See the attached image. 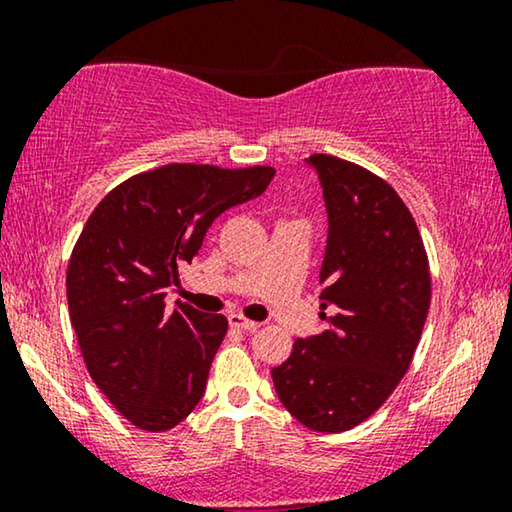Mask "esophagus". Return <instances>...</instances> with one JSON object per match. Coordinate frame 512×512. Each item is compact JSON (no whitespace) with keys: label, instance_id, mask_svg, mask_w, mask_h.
I'll return each instance as SVG.
<instances>
[{"label":"esophagus","instance_id":"34e87169","mask_svg":"<svg viewBox=\"0 0 512 512\" xmlns=\"http://www.w3.org/2000/svg\"><path fill=\"white\" fill-rule=\"evenodd\" d=\"M228 321H230V326L233 328H240V331H244V333H256L258 331V321H251V319H244L242 314H230L228 317Z\"/></svg>","mask_w":512,"mask_h":512}]
</instances>
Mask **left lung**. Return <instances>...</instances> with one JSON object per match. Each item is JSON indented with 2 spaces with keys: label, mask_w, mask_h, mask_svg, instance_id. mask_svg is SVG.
<instances>
[{
  "label": "left lung",
  "mask_w": 512,
  "mask_h": 512,
  "mask_svg": "<svg viewBox=\"0 0 512 512\" xmlns=\"http://www.w3.org/2000/svg\"><path fill=\"white\" fill-rule=\"evenodd\" d=\"M305 163L317 172L328 214L319 272L326 328L293 342L272 382L300 424L340 433L373 415L408 373L431 275L417 223L387 181L326 153Z\"/></svg>",
  "instance_id": "obj_1"
}]
</instances>
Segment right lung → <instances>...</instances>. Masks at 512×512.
I'll return each mask as SVG.
<instances>
[{"mask_svg":"<svg viewBox=\"0 0 512 512\" xmlns=\"http://www.w3.org/2000/svg\"><path fill=\"white\" fill-rule=\"evenodd\" d=\"M272 167L165 165L116 186L90 214L67 268L69 319L93 382L144 431H167L205 396L223 314L165 307L209 226L258 198Z\"/></svg>","mask_w":512,"mask_h":512,"instance_id":"right-lung-1","label":"right lung"}]
</instances>
